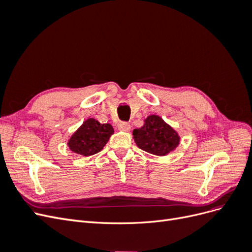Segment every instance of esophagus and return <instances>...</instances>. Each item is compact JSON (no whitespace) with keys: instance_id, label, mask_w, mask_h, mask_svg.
Listing matches in <instances>:
<instances>
[{"instance_id":"esophagus-1","label":"esophagus","mask_w":252,"mask_h":252,"mask_svg":"<svg viewBox=\"0 0 252 252\" xmlns=\"http://www.w3.org/2000/svg\"><path fill=\"white\" fill-rule=\"evenodd\" d=\"M130 128H131L130 124L127 123V122H122V123L119 124V129L122 131H129L130 130Z\"/></svg>"}]
</instances>
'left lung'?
I'll list each match as a JSON object with an SVG mask.
<instances>
[{
    "label": "left lung",
    "mask_w": 252,
    "mask_h": 252,
    "mask_svg": "<svg viewBox=\"0 0 252 252\" xmlns=\"http://www.w3.org/2000/svg\"><path fill=\"white\" fill-rule=\"evenodd\" d=\"M132 134L139 148L157 156L168 154L180 142L178 133L158 116L148 117L144 126L134 129Z\"/></svg>",
    "instance_id": "1"
}]
</instances>
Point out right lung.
<instances>
[{"label":"right lung","instance_id":"add662e5","mask_svg":"<svg viewBox=\"0 0 252 252\" xmlns=\"http://www.w3.org/2000/svg\"><path fill=\"white\" fill-rule=\"evenodd\" d=\"M112 133L110 124H100L94 119H88L71 136L68 146L78 155L93 156L103 149Z\"/></svg>","mask_w":252,"mask_h":252}]
</instances>
